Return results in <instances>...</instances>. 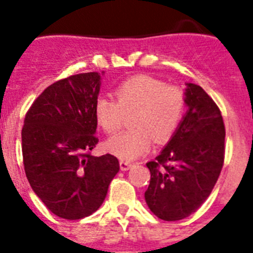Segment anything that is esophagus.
<instances>
[{"mask_svg": "<svg viewBox=\"0 0 253 253\" xmlns=\"http://www.w3.org/2000/svg\"><path fill=\"white\" fill-rule=\"evenodd\" d=\"M131 166H132V163L131 162H127V160H121L119 162V167L122 170H127V169H130Z\"/></svg>", "mask_w": 253, "mask_h": 253, "instance_id": "esophagus-1", "label": "esophagus"}]
</instances>
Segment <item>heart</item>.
I'll return each mask as SVG.
<instances>
[{"label":"heart","mask_w":253,"mask_h":253,"mask_svg":"<svg viewBox=\"0 0 253 253\" xmlns=\"http://www.w3.org/2000/svg\"><path fill=\"white\" fill-rule=\"evenodd\" d=\"M115 98L98 97L95 119L113 134L122 127L125 115H131L132 130L111 136L105 147L110 154L134 160L150 150L151 143H166L180 123L185 109L184 91L155 77L140 75L123 81L115 89Z\"/></svg>","instance_id":"heart-1"}]
</instances>
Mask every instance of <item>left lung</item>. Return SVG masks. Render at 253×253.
Masks as SVG:
<instances>
[{
  "label": "left lung",
  "instance_id": "1",
  "mask_svg": "<svg viewBox=\"0 0 253 253\" xmlns=\"http://www.w3.org/2000/svg\"><path fill=\"white\" fill-rule=\"evenodd\" d=\"M188 106L178 127L159 156L147 163L151 172L144 198L163 220L184 219L210 196L224 162V123L219 107L200 85L186 84Z\"/></svg>",
  "mask_w": 253,
  "mask_h": 253
}]
</instances>
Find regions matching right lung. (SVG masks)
Masks as SVG:
<instances>
[{"mask_svg": "<svg viewBox=\"0 0 253 253\" xmlns=\"http://www.w3.org/2000/svg\"><path fill=\"white\" fill-rule=\"evenodd\" d=\"M101 75H73L49 85L25 117L22 154L26 177L49 211L76 220L98 210L119 170L110 154L91 156Z\"/></svg>", "mask_w": 253, "mask_h": 253, "instance_id": "add662e5", "label": "right lung"}]
</instances>
